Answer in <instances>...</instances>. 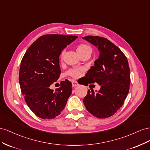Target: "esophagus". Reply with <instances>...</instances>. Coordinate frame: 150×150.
<instances>
[{
  "label": "esophagus",
  "instance_id": "1",
  "mask_svg": "<svg viewBox=\"0 0 150 150\" xmlns=\"http://www.w3.org/2000/svg\"><path fill=\"white\" fill-rule=\"evenodd\" d=\"M79 85V83H78V82H76V81H73L72 82V87H76V86H77V85Z\"/></svg>",
  "mask_w": 150,
  "mask_h": 150
}]
</instances>
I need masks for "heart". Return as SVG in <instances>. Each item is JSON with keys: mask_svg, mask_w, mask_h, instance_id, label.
Listing matches in <instances>:
<instances>
[{"mask_svg": "<svg viewBox=\"0 0 150 150\" xmlns=\"http://www.w3.org/2000/svg\"><path fill=\"white\" fill-rule=\"evenodd\" d=\"M91 51V48H90L88 45H85V44H80L77 46V48H76V51H77L78 53L80 55H81L85 52H87V51ZM63 53L62 54V58L63 57ZM67 74H68V75L73 76V77L76 78V77H78V76H79V75L80 74V69H79V68H71V69H70L69 71H68Z\"/></svg>", "mask_w": 150, "mask_h": 150, "instance_id": "heart-1", "label": "heart"}]
</instances>
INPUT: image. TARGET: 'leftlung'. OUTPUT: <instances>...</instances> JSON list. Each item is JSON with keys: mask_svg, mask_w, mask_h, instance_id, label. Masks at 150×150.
Masks as SVG:
<instances>
[{"mask_svg": "<svg viewBox=\"0 0 150 150\" xmlns=\"http://www.w3.org/2000/svg\"><path fill=\"white\" fill-rule=\"evenodd\" d=\"M82 38L97 47L100 52L94 66L85 76L92 83L99 84L100 88L97 93L88 90L83 104L94 116L109 117L122 105L129 92L131 79L127 58L117 46L105 38L87 36Z\"/></svg>", "mask_w": 150, "mask_h": 150, "instance_id": "8db88e82", "label": "left lung"}]
</instances>
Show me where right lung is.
Instances as JSON below:
<instances>
[{
  "mask_svg": "<svg viewBox=\"0 0 150 150\" xmlns=\"http://www.w3.org/2000/svg\"><path fill=\"white\" fill-rule=\"evenodd\" d=\"M78 36L45 35L29 46L21 60L19 80L23 95L33 112L40 118L51 119L65 108L72 88L64 81L56 92L50 86L61 74L59 55Z\"/></svg>",
  "mask_w": 150,
  "mask_h": 150,
  "instance_id": "1",
  "label": "right lung"
}]
</instances>
